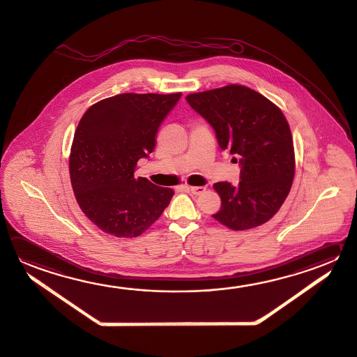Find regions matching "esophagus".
I'll return each mask as SVG.
<instances>
[{"mask_svg": "<svg viewBox=\"0 0 357 357\" xmlns=\"http://www.w3.org/2000/svg\"><path fill=\"white\" fill-rule=\"evenodd\" d=\"M188 191L191 194L197 196V195H202L205 191V188H202V186H188Z\"/></svg>", "mask_w": 357, "mask_h": 357, "instance_id": "esophagus-1", "label": "esophagus"}]
</instances>
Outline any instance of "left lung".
<instances>
[{"label": "left lung", "instance_id": "left-lung-1", "mask_svg": "<svg viewBox=\"0 0 357 357\" xmlns=\"http://www.w3.org/2000/svg\"><path fill=\"white\" fill-rule=\"evenodd\" d=\"M186 100L213 127L219 147L239 162L238 185H214L221 208L213 218L233 230L264 224L284 202L294 177L292 135L283 113L243 85L195 93Z\"/></svg>", "mask_w": 357, "mask_h": 357}]
</instances>
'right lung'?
I'll return each instance as SVG.
<instances>
[{
  "mask_svg": "<svg viewBox=\"0 0 357 357\" xmlns=\"http://www.w3.org/2000/svg\"><path fill=\"white\" fill-rule=\"evenodd\" d=\"M181 96L124 93L91 105L80 119L70 180L79 206L104 233L136 238L169 206L174 191L135 178V171L153 152L158 130Z\"/></svg>",
  "mask_w": 357,
  "mask_h": 357,
  "instance_id": "right-lung-1",
  "label": "right lung"
}]
</instances>
